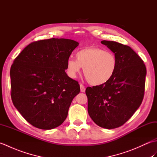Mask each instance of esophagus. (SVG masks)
<instances>
[{
  "instance_id": "34e87169",
  "label": "esophagus",
  "mask_w": 157,
  "mask_h": 157,
  "mask_svg": "<svg viewBox=\"0 0 157 157\" xmlns=\"http://www.w3.org/2000/svg\"><path fill=\"white\" fill-rule=\"evenodd\" d=\"M80 91L82 92H84L86 91V88L84 85L80 84Z\"/></svg>"
}]
</instances>
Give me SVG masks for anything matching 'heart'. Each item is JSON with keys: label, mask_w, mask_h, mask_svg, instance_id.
<instances>
[{"label": "heart", "mask_w": 157, "mask_h": 157, "mask_svg": "<svg viewBox=\"0 0 157 157\" xmlns=\"http://www.w3.org/2000/svg\"><path fill=\"white\" fill-rule=\"evenodd\" d=\"M117 61L111 52L100 48H86L76 53V60L67 61V71L72 78H76L84 68L86 79L89 84L100 86L108 82L116 71Z\"/></svg>", "instance_id": "b5f03b06"}]
</instances>
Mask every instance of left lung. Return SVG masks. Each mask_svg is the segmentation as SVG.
<instances>
[{
	"label": "left lung",
	"mask_w": 157,
	"mask_h": 157,
	"mask_svg": "<svg viewBox=\"0 0 157 157\" xmlns=\"http://www.w3.org/2000/svg\"><path fill=\"white\" fill-rule=\"evenodd\" d=\"M101 43L114 53L117 65L108 82L86 88L88 112L96 125L114 129L124 124L140 106L146 69L142 59L129 46L114 41Z\"/></svg>",
	"instance_id": "8db88e82"
}]
</instances>
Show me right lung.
<instances>
[{
    "label": "right lung",
    "mask_w": 157,
    "mask_h": 157,
    "mask_svg": "<svg viewBox=\"0 0 157 157\" xmlns=\"http://www.w3.org/2000/svg\"><path fill=\"white\" fill-rule=\"evenodd\" d=\"M79 43L51 38L28 45L11 65V98L23 118L36 128L52 129L67 117L78 94V82L67 75V61Z\"/></svg>",
    "instance_id": "right-lung-1"
}]
</instances>
